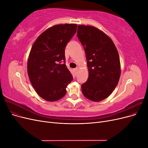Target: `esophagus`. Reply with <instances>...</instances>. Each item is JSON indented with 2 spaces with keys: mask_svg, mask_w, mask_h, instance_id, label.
Wrapping results in <instances>:
<instances>
[{
  "mask_svg": "<svg viewBox=\"0 0 148 148\" xmlns=\"http://www.w3.org/2000/svg\"><path fill=\"white\" fill-rule=\"evenodd\" d=\"M74 71H75V74H77V73H78V68H76V69H74Z\"/></svg>",
  "mask_w": 148,
  "mask_h": 148,
  "instance_id": "esophagus-1",
  "label": "esophagus"
}]
</instances>
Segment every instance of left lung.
Returning a JSON list of instances; mask_svg holds the SVG:
<instances>
[{
  "label": "left lung",
  "instance_id": "1",
  "mask_svg": "<svg viewBox=\"0 0 148 148\" xmlns=\"http://www.w3.org/2000/svg\"><path fill=\"white\" fill-rule=\"evenodd\" d=\"M77 36L84 49L89 72L82 92L87 99L99 102L108 97L119 83L118 51L110 37L95 26L78 25Z\"/></svg>",
  "mask_w": 148,
  "mask_h": 148
}]
</instances>
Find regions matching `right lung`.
Returning a JSON list of instances; mask_svg holds the SVG:
<instances>
[{"instance_id": "obj_1", "label": "right lung", "mask_w": 148, "mask_h": 148, "mask_svg": "<svg viewBox=\"0 0 148 148\" xmlns=\"http://www.w3.org/2000/svg\"><path fill=\"white\" fill-rule=\"evenodd\" d=\"M77 29V24L52 26L40 34L29 52L27 71L38 95L49 102L62 99L73 80L65 64V48ZM62 61L64 64H62Z\"/></svg>"}]
</instances>
